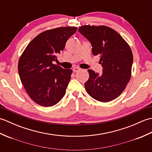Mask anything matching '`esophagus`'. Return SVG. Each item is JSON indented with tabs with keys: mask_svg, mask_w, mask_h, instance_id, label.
<instances>
[{
	"mask_svg": "<svg viewBox=\"0 0 152 152\" xmlns=\"http://www.w3.org/2000/svg\"><path fill=\"white\" fill-rule=\"evenodd\" d=\"M72 70H73L74 72H77L78 71H79L80 70V68H78V67H74Z\"/></svg>",
	"mask_w": 152,
	"mask_h": 152,
	"instance_id": "obj_1",
	"label": "esophagus"
}]
</instances>
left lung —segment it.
I'll return each mask as SVG.
<instances>
[{"mask_svg":"<svg viewBox=\"0 0 152 152\" xmlns=\"http://www.w3.org/2000/svg\"><path fill=\"white\" fill-rule=\"evenodd\" d=\"M78 31L91 44L93 54L101 57L103 68L102 74L88 70L86 91L96 101H111L121 94L130 80L133 61L131 48L120 34L104 25H84Z\"/></svg>","mask_w":152,"mask_h":152,"instance_id":"obj_1","label":"left lung"}]
</instances>
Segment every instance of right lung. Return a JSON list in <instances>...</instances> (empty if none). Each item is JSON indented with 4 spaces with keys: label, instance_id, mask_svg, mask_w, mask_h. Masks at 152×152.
<instances>
[{
    "label": "right lung",
    "instance_id": "1",
    "mask_svg": "<svg viewBox=\"0 0 152 152\" xmlns=\"http://www.w3.org/2000/svg\"><path fill=\"white\" fill-rule=\"evenodd\" d=\"M77 27H59L41 33L27 45L19 58L18 72L30 98L49 107L59 102L66 93L71 69L53 64Z\"/></svg>",
    "mask_w": 152,
    "mask_h": 152
}]
</instances>
